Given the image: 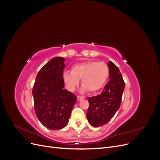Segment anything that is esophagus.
Instances as JSON below:
<instances>
[{
  "instance_id": "esophagus-1",
  "label": "esophagus",
  "mask_w": 160,
  "mask_h": 160,
  "mask_svg": "<svg viewBox=\"0 0 160 160\" xmlns=\"http://www.w3.org/2000/svg\"><path fill=\"white\" fill-rule=\"evenodd\" d=\"M77 100H78V101H81V100H83V99H84V97H82V96H77Z\"/></svg>"
}]
</instances>
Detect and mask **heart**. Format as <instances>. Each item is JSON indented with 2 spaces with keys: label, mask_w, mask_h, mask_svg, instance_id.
<instances>
[{
  "label": "heart",
  "mask_w": 160,
  "mask_h": 160,
  "mask_svg": "<svg viewBox=\"0 0 160 160\" xmlns=\"http://www.w3.org/2000/svg\"><path fill=\"white\" fill-rule=\"evenodd\" d=\"M109 75L108 65L103 61H88L72 67L71 72L65 71L62 75L68 90L72 91L81 79V91L91 93L98 91L105 84Z\"/></svg>",
  "instance_id": "heart-1"
}]
</instances>
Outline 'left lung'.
<instances>
[{
    "mask_svg": "<svg viewBox=\"0 0 160 160\" xmlns=\"http://www.w3.org/2000/svg\"><path fill=\"white\" fill-rule=\"evenodd\" d=\"M109 81L103 91L97 96L88 98L89 106L87 118L92 126L98 128L107 124L120 108L125 83L122 73L113 62H108Z\"/></svg>",
    "mask_w": 160,
    "mask_h": 160,
    "instance_id": "8db88e82",
    "label": "left lung"
}]
</instances>
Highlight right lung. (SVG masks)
Listing matches in <instances>:
<instances>
[{"label": "right lung", "mask_w": 160, "mask_h": 160, "mask_svg": "<svg viewBox=\"0 0 160 160\" xmlns=\"http://www.w3.org/2000/svg\"><path fill=\"white\" fill-rule=\"evenodd\" d=\"M63 57H55L38 72L32 88L35 113L39 122L51 130L61 129L69 122L77 97L64 89Z\"/></svg>", "instance_id": "1"}]
</instances>
